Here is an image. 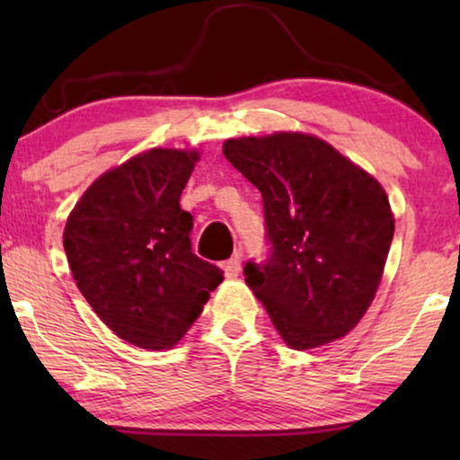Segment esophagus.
Segmentation results:
<instances>
[{
  "instance_id": "esophagus-1",
  "label": "esophagus",
  "mask_w": 460,
  "mask_h": 460,
  "mask_svg": "<svg viewBox=\"0 0 460 460\" xmlns=\"http://www.w3.org/2000/svg\"><path fill=\"white\" fill-rule=\"evenodd\" d=\"M224 274L226 279H236L238 272H241V253H236L234 257H230L228 261H224Z\"/></svg>"
}]
</instances>
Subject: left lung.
<instances>
[{
    "label": "left lung",
    "instance_id": "8db88e82",
    "mask_svg": "<svg viewBox=\"0 0 460 460\" xmlns=\"http://www.w3.org/2000/svg\"><path fill=\"white\" fill-rule=\"evenodd\" d=\"M224 156L261 192L268 257L244 280L293 349L348 335L375 299L394 238L379 181L305 134L241 137Z\"/></svg>",
    "mask_w": 460,
    "mask_h": 460
}]
</instances>
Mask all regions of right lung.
<instances>
[{
  "instance_id": "right-lung-1",
  "label": "right lung",
  "mask_w": 460,
  "mask_h": 460,
  "mask_svg": "<svg viewBox=\"0 0 460 460\" xmlns=\"http://www.w3.org/2000/svg\"><path fill=\"white\" fill-rule=\"evenodd\" d=\"M197 153L153 148L87 188L65 228L73 279L98 318L131 345L167 349L200 316L222 270L192 253L180 207Z\"/></svg>"
}]
</instances>
